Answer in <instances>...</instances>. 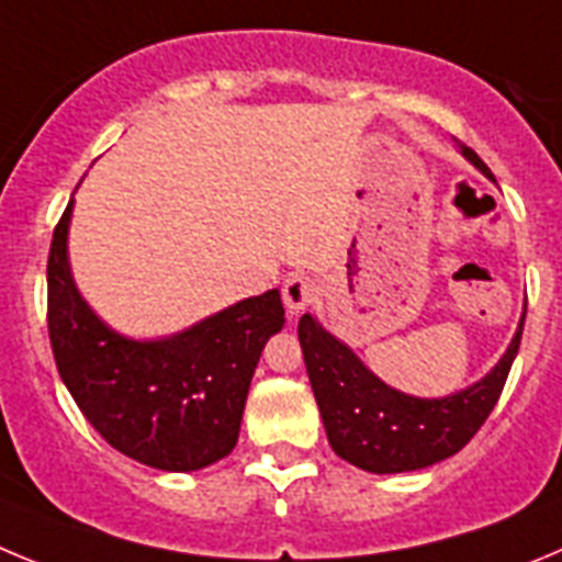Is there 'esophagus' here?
Returning <instances> with one entry per match:
<instances>
[{"label": "esophagus", "mask_w": 562, "mask_h": 562, "mask_svg": "<svg viewBox=\"0 0 562 562\" xmlns=\"http://www.w3.org/2000/svg\"><path fill=\"white\" fill-rule=\"evenodd\" d=\"M316 293H318V288L311 277L291 274L285 280V285H282V302H285V307L291 313H300V311H305L313 300H316Z\"/></svg>", "instance_id": "1"}]
</instances>
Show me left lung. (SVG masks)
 <instances>
[{"mask_svg": "<svg viewBox=\"0 0 562 562\" xmlns=\"http://www.w3.org/2000/svg\"><path fill=\"white\" fill-rule=\"evenodd\" d=\"M459 148L470 165L493 179L476 150ZM524 318L527 307L507 352L482 381L448 397H412L386 386L347 344L305 313L300 318L302 356L333 451L369 473H406L462 451L502 397L518 356Z\"/></svg>", "mask_w": 562, "mask_h": 562, "instance_id": "obj_1", "label": "left lung"}]
</instances>
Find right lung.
<instances>
[{"label":"right lung","instance_id":"right-lung-1","mask_svg":"<svg viewBox=\"0 0 562 562\" xmlns=\"http://www.w3.org/2000/svg\"><path fill=\"white\" fill-rule=\"evenodd\" d=\"M72 204L55 226L47 260V325L60 381L111 448L148 468L184 473L229 457L262 347L285 325L280 291L159 341L120 336L75 288Z\"/></svg>","mask_w":562,"mask_h":562}]
</instances>
